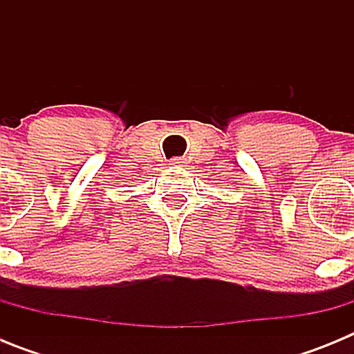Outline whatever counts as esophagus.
<instances>
[{
	"label": "esophagus",
	"mask_w": 354,
	"mask_h": 354,
	"mask_svg": "<svg viewBox=\"0 0 354 354\" xmlns=\"http://www.w3.org/2000/svg\"><path fill=\"white\" fill-rule=\"evenodd\" d=\"M170 165H174V167H186V159H184V158H174L170 161Z\"/></svg>",
	"instance_id": "esophagus-1"
}]
</instances>
